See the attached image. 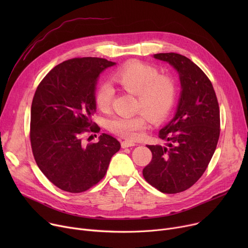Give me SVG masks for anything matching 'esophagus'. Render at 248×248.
<instances>
[{
    "label": "esophagus",
    "instance_id": "obj_1",
    "mask_svg": "<svg viewBox=\"0 0 248 248\" xmlns=\"http://www.w3.org/2000/svg\"><path fill=\"white\" fill-rule=\"evenodd\" d=\"M134 146H136V144L135 142H133V141H131V140H123L122 141V148L123 149H125V148H129V147H134Z\"/></svg>",
    "mask_w": 248,
    "mask_h": 248
}]
</instances>
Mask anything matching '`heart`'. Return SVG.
<instances>
[{
	"label": "heart",
	"instance_id": "b5f03b06",
	"mask_svg": "<svg viewBox=\"0 0 248 248\" xmlns=\"http://www.w3.org/2000/svg\"><path fill=\"white\" fill-rule=\"evenodd\" d=\"M112 79L127 93L137 95L136 108L144 111L108 121V129L117 136L138 139L147 125L148 117L154 123L160 122L174 107L178 93L177 81L171 74L160 73L154 65L131 60L113 73ZM112 97V87L108 83H101L95 91L94 100L100 110L107 111L111 106Z\"/></svg>",
	"mask_w": 248,
	"mask_h": 248
}]
</instances>
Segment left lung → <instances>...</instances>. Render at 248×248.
<instances>
[{"instance_id": "left-lung-1", "label": "left lung", "mask_w": 248, "mask_h": 248, "mask_svg": "<svg viewBox=\"0 0 248 248\" xmlns=\"http://www.w3.org/2000/svg\"><path fill=\"white\" fill-rule=\"evenodd\" d=\"M178 71L181 96L173 120L159 133L166 147L148 146L153 158L142 170L150 185L162 193L176 194L201 178L216 150L220 110L209 78L189 58L178 53H158Z\"/></svg>"}]
</instances>
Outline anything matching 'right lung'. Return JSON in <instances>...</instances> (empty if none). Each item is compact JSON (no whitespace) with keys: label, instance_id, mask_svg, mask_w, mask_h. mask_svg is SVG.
I'll list each match as a JSON object with an SVG mask.
<instances>
[{"label":"right lung","instance_id":"obj_1","mask_svg":"<svg viewBox=\"0 0 248 248\" xmlns=\"http://www.w3.org/2000/svg\"><path fill=\"white\" fill-rule=\"evenodd\" d=\"M114 64L97 57L66 60L50 70L35 91L30 123L33 155L46 178L63 191L81 193L96 185L121 149L120 141L107 134L97 142L83 140L85 134L99 132L91 121L96 109L95 85L99 74Z\"/></svg>","mask_w":248,"mask_h":248}]
</instances>
